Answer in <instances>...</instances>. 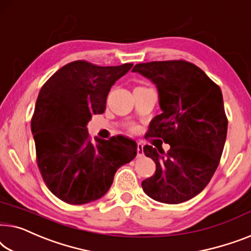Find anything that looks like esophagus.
I'll return each instance as SVG.
<instances>
[{"instance_id":"1","label":"esophagus","mask_w":251,"mask_h":251,"mask_svg":"<svg viewBox=\"0 0 251 251\" xmlns=\"http://www.w3.org/2000/svg\"><path fill=\"white\" fill-rule=\"evenodd\" d=\"M137 157H142L143 156V144L141 142H137Z\"/></svg>"}]
</instances>
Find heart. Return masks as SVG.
Instances as JSON below:
<instances>
[{
  "instance_id": "heart-1",
  "label": "heart",
  "mask_w": 251,
  "mask_h": 251,
  "mask_svg": "<svg viewBox=\"0 0 251 251\" xmlns=\"http://www.w3.org/2000/svg\"><path fill=\"white\" fill-rule=\"evenodd\" d=\"M128 129L130 130V132H136V126H134V125H130V126L128 127Z\"/></svg>"
}]
</instances>
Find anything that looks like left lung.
<instances>
[{
  "label": "left lung",
  "instance_id": "1",
  "mask_svg": "<svg viewBox=\"0 0 251 251\" xmlns=\"http://www.w3.org/2000/svg\"><path fill=\"white\" fill-rule=\"evenodd\" d=\"M133 72L152 80L159 93L162 112L151 121L148 137L171 146L167 152L143 148L156 172L142 188L159 202H184L206 188L220 164L227 133L222 91L185 60L137 63Z\"/></svg>",
  "mask_w": 251,
  "mask_h": 251
}]
</instances>
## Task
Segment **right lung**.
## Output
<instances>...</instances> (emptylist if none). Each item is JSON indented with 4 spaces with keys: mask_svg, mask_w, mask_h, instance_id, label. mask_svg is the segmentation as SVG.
I'll list each match as a JSON object with an SVG mask.
<instances>
[{
    "mask_svg": "<svg viewBox=\"0 0 251 251\" xmlns=\"http://www.w3.org/2000/svg\"><path fill=\"white\" fill-rule=\"evenodd\" d=\"M132 66L101 67L77 60L42 86L31 133L42 177L60 200L83 204L100 199L117 169L135 158V141L122 135L92 141L86 128L92 115L103 114L111 86Z\"/></svg>",
    "mask_w": 251,
    "mask_h": 251,
    "instance_id": "add662e5",
    "label": "right lung"
}]
</instances>
